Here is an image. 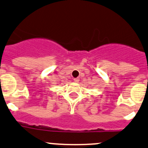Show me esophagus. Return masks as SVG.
Returning <instances> with one entry per match:
<instances>
[{
  "label": "esophagus",
  "mask_w": 148,
  "mask_h": 148,
  "mask_svg": "<svg viewBox=\"0 0 148 148\" xmlns=\"http://www.w3.org/2000/svg\"><path fill=\"white\" fill-rule=\"evenodd\" d=\"M74 82H77H77H79V78H74Z\"/></svg>",
  "instance_id": "esophagus-1"
}]
</instances>
